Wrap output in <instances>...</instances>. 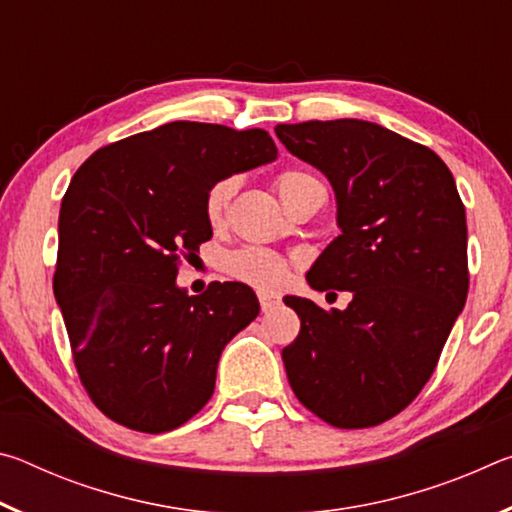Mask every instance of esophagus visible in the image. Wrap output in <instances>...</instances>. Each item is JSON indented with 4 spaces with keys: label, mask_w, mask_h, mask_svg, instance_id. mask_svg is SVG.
I'll use <instances>...</instances> for the list:
<instances>
[{
    "label": "esophagus",
    "mask_w": 512,
    "mask_h": 512,
    "mask_svg": "<svg viewBox=\"0 0 512 512\" xmlns=\"http://www.w3.org/2000/svg\"><path fill=\"white\" fill-rule=\"evenodd\" d=\"M259 305H262V311H273L277 305H280V296H275V293H268V291H259Z\"/></svg>",
    "instance_id": "obj_1"
}]
</instances>
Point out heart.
I'll list each match as a JSON object with an SVG mask.
<instances>
[{"instance_id": "b5f03b06", "label": "heart", "mask_w": 512, "mask_h": 512, "mask_svg": "<svg viewBox=\"0 0 512 512\" xmlns=\"http://www.w3.org/2000/svg\"><path fill=\"white\" fill-rule=\"evenodd\" d=\"M277 194H280L282 203L291 210L293 205L300 203L307 194L320 189V180L311 176L307 171L293 169L284 171L280 178H277ZM237 192V178H221L219 183L210 187V192L205 194V216L212 225H219L228 210L232 194ZM225 273L235 277L239 282L253 284L257 289H280L282 284H287L291 275V264L289 259L275 253V250L266 248H241L235 250L225 257Z\"/></svg>"}]
</instances>
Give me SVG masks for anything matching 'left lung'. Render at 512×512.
<instances>
[{
	"label": "left lung",
	"instance_id": "1",
	"mask_svg": "<svg viewBox=\"0 0 512 512\" xmlns=\"http://www.w3.org/2000/svg\"><path fill=\"white\" fill-rule=\"evenodd\" d=\"M275 135L336 196L341 235L309 268V287L352 293L343 311L284 298L300 318L282 350L289 384L332 427H375L418 397L465 307L463 201L436 153L372 121L277 124Z\"/></svg>",
	"mask_w": 512,
	"mask_h": 512
}]
</instances>
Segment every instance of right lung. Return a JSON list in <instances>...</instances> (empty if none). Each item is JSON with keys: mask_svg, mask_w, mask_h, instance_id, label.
I'll list each match as a JSON object with an SVG mask.
<instances>
[{"mask_svg": "<svg viewBox=\"0 0 512 512\" xmlns=\"http://www.w3.org/2000/svg\"><path fill=\"white\" fill-rule=\"evenodd\" d=\"M277 158L262 128L171 121L108 144L74 173L58 216L54 296L85 391L144 433L185 424L214 393L225 345L259 314L253 289L176 284L212 239L205 194Z\"/></svg>", "mask_w": 512, "mask_h": 512, "instance_id": "1", "label": "right lung"}]
</instances>
